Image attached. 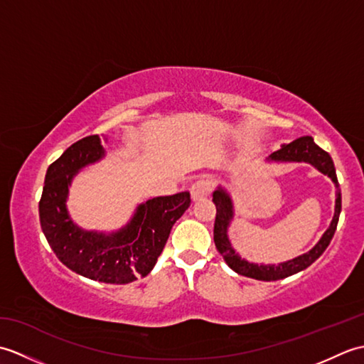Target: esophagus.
Masks as SVG:
<instances>
[{
    "label": "esophagus",
    "mask_w": 364,
    "mask_h": 364,
    "mask_svg": "<svg viewBox=\"0 0 364 364\" xmlns=\"http://www.w3.org/2000/svg\"><path fill=\"white\" fill-rule=\"evenodd\" d=\"M213 191V181L210 180H198L191 186V196L194 200H200V198H205L211 194Z\"/></svg>",
    "instance_id": "esophagus-1"
}]
</instances>
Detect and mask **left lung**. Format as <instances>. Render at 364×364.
Returning a JSON list of instances; mask_svg holds the SVG:
<instances>
[{"label":"left lung","instance_id":"1","mask_svg":"<svg viewBox=\"0 0 364 364\" xmlns=\"http://www.w3.org/2000/svg\"><path fill=\"white\" fill-rule=\"evenodd\" d=\"M270 159L310 162V164L318 167V170H321L323 175L330 176L331 180L338 184L333 159H331L330 154L327 151H323L319 145L314 144L311 136L299 137L291 144L283 145L280 150H277L270 154ZM213 202L215 205V210H218L215 211V220H214V244H215V249L219 250V253L222 255L223 259H225L227 264L233 269L235 272L255 278V280L274 282V280H282V278L297 274L300 270L311 266L313 262L318 259L323 252H326L331 237L335 235L339 213H341V191L339 189L336 191L335 215H333V220L330 223V228L323 233L321 241L316 244L314 249H311L308 253H304L301 257L282 262V264L278 266H270V264L258 266V264H253V262H247L241 259V257H237L227 237V227L230 223L231 215H233V210H231L233 206H231L230 197L222 189H219L214 192Z\"/></svg>","mask_w":364,"mask_h":364}]
</instances>
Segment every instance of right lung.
<instances>
[{"label": "right lung", "instance_id": "obj_1", "mask_svg": "<svg viewBox=\"0 0 364 364\" xmlns=\"http://www.w3.org/2000/svg\"><path fill=\"white\" fill-rule=\"evenodd\" d=\"M105 154L98 136L80 139L50 164L38 202L41 227L56 257L90 280L125 284L145 277L156 264L173 223L191 206L189 192L156 197L137 208L134 219L119 233L82 231L68 218L67 189L73 175Z\"/></svg>", "mask_w": 364, "mask_h": 364}]
</instances>
